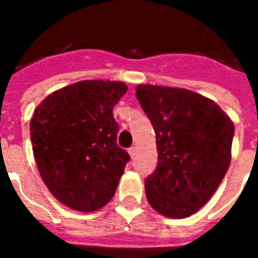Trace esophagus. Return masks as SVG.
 <instances>
[{"label":"esophagus","instance_id":"34e87169","mask_svg":"<svg viewBox=\"0 0 258 258\" xmlns=\"http://www.w3.org/2000/svg\"><path fill=\"white\" fill-rule=\"evenodd\" d=\"M127 152H129V155H131V158H135V155H136V147H132V148H129Z\"/></svg>","mask_w":258,"mask_h":258}]
</instances>
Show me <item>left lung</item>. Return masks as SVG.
<instances>
[{"mask_svg":"<svg viewBox=\"0 0 258 258\" xmlns=\"http://www.w3.org/2000/svg\"><path fill=\"white\" fill-rule=\"evenodd\" d=\"M136 98L158 147V167L145 179L147 200L166 218H187L227 173L234 123L214 100L185 88L139 84Z\"/></svg>","mask_w":258,"mask_h":258,"instance_id":"8db88e82","label":"left lung"}]
</instances>
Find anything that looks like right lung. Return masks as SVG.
<instances>
[{"mask_svg":"<svg viewBox=\"0 0 258 258\" xmlns=\"http://www.w3.org/2000/svg\"><path fill=\"white\" fill-rule=\"evenodd\" d=\"M126 91L122 81H77L34 110L31 143L40 177L72 210H100L117 190L131 158L117 145L113 108Z\"/></svg>","mask_w":258,"mask_h":258,"instance_id":"obj_1","label":"right lung"}]
</instances>
